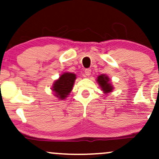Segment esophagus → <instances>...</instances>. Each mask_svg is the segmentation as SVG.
Segmentation results:
<instances>
[{"label": "esophagus", "mask_w": 159, "mask_h": 159, "mask_svg": "<svg viewBox=\"0 0 159 159\" xmlns=\"http://www.w3.org/2000/svg\"><path fill=\"white\" fill-rule=\"evenodd\" d=\"M91 69H86L85 70H84V73H85V75L86 76H89L90 75H91Z\"/></svg>", "instance_id": "1"}]
</instances>
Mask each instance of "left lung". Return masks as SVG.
I'll use <instances>...</instances> for the list:
<instances>
[{"label": "left lung", "instance_id": "obj_1", "mask_svg": "<svg viewBox=\"0 0 159 159\" xmlns=\"http://www.w3.org/2000/svg\"><path fill=\"white\" fill-rule=\"evenodd\" d=\"M98 82L99 84V85L101 86L102 89H103V92H105L107 93V92H111L112 90V86L111 84L108 82V78L107 76L104 75H101L98 77Z\"/></svg>", "mask_w": 159, "mask_h": 159}]
</instances>
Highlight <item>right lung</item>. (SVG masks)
Listing matches in <instances>:
<instances>
[{"instance_id":"add662e5","label":"right lung","mask_w":159,"mask_h":159,"mask_svg":"<svg viewBox=\"0 0 159 159\" xmlns=\"http://www.w3.org/2000/svg\"><path fill=\"white\" fill-rule=\"evenodd\" d=\"M75 78V75L73 73L62 74L53 86V91L56 92V97H59L61 100L65 99L73 89Z\"/></svg>"}]
</instances>
